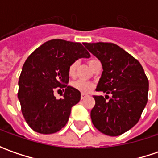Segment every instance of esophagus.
<instances>
[{
  "label": "esophagus",
  "mask_w": 158,
  "mask_h": 158,
  "mask_svg": "<svg viewBox=\"0 0 158 158\" xmlns=\"http://www.w3.org/2000/svg\"><path fill=\"white\" fill-rule=\"evenodd\" d=\"M87 96H88V95L85 94V93H82V94H81V98H82V99H83V98H85Z\"/></svg>",
  "instance_id": "obj_1"
}]
</instances>
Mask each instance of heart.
<instances>
[{"mask_svg":"<svg viewBox=\"0 0 158 158\" xmlns=\"http://www.w3.org/2000/svg\"><path fill=\"white\" fill-rule=\"evenodd\" d=\"M95 60H90L89 62L93 61ZM78 66V61H74L73 63H71V65L69 68V75L70 76H74L76 74V69ZM71 86L74 89H76L77 90L81 91L82 93H88L92 89L94 88L95 84L92 82L89 81H84V80H76L75 82H73L71 83Z\"/></svg>","mask_w":158,"mask_h":158,"instance_id":"1","label":"heart"}]
</instances>
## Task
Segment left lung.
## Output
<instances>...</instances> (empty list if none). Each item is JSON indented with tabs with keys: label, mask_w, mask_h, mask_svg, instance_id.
<instances>
[{
	"label": "left lung",
	"mask_w": 158,
	"mask_h": 158,
	"mask_svg": "<svg viewBox=\"0 0 158 158\" xmlns=\"http://www.w3.org/2000/svg\"><path fill=\"white\" fill-rule=\"evenodd\" d=\"M83 45L103 67L96 90L106 96L112 94L108 101L106 97L93 96L96 104L90 112L92 123L105 135H120L141 118L148 101V78L136 59L117 45L104 42Z\"/></svg>",
	"instance_id": "8db88e82"
}]
</instances>
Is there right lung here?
Masks as SVG:
<instances>
[{"label": "right lung", "instance_id": "right-lung-1", "mask_svg": "<svg viewBox=\"0 0 158 158\" xmlns=\"http://www.w3.org/2000/svg\"><path fill=\"white\" fill-rule=\"evenodd\" d=\"M89 57L81 43L52 40L27 58L19 77L17 97L22 113L31 129L49 135L65 127L71 108L81 99L79 90L67 86L69 68L78 59ZM56 88H65L60 100L53 95Z\"/></svg>", "mask_w": 158, "mask_h": 158}]
</instances>
